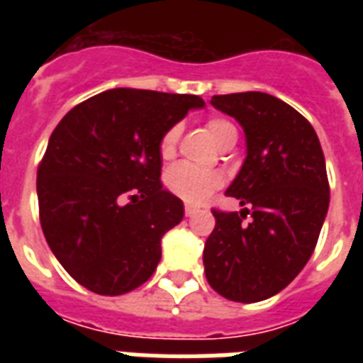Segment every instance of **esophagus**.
<instances>
[{"label":"esophagus","instance_id":"34e87169","mask_svg":"<svg viewBox=\"0 0 363 363\" xmlns=\"http://www.w3.org/2000/svg\"><path fill=\"white\" fill-rule=\"evenodd\" d=\"M184 215L186 216L198 215V207H194V205H186V207H184Z\"/></svg>","mask_w":363,"mask_h":363}]
</instances>
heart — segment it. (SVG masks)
<instances>
[{
  "mask_svg": "<svg viewBox=\"0 0 363 363\" xmlns=\"http://www.w3.org/2000/svg\"><path fill=\"white\" fill-rule=\"evenodd\" d=\"M209 135L215 139V143L220 147L230 139H238V130L226 118H211L205 124ZM177 139H179V128H171L165 131V135L160 141V156L164 160H169L175 154ZM220 175L213 171L199 169L190 164H177L173 165L167 175H165V184L171 192L182 198L188 203H201L209 198L216 186H220Z\"/></svg>",
  "mask_w": 363,
  "mask_h": 363,
  "instance_id": "1",
  "label": "heart"
}]
</instances>
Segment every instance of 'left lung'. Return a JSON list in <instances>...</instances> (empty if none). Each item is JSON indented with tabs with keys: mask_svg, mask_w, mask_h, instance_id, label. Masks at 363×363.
Wrapping results in <instances>:
<instances>
[{
	"mask_svg": "<svg viewBox=\"0 0 363 363\" xmlns=\"http://www.w3.org/2000/svg\"><path fill=\"white\" fill-rule=\"evenodd\" d=\"M211 105L239 122L247 156L226 190L242 209L213 211L205 277L232 301H264L286 288L315 250L330 205L324 152L313 125L275 96L228 94L213 96Z\"/></svg>",
	"mask_w": 363,
	"mask_h": 363,
	"instance_id": "8db88e82",
	"label": "left lung"
}]
</instances>
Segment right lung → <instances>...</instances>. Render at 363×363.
<instances>
[{
  "label": "right lung",
  "mask_w": 363,
  "mask_h": 363,
  "mask_svg": "<svg viewBox=\"0 0 363 363\" xmlns=\"http://www.w3.org/2000/svg\"><path fill=\"white\" fill-rule=\"evenodd\" d=\"M192 94L113 88L60 121L37 171L48 247L88 290L121 296L152 277L184 205L162 188L160 141L203 109Z\"/></svg>",
  "instance_id": "add662e5"
}]
</instances>
